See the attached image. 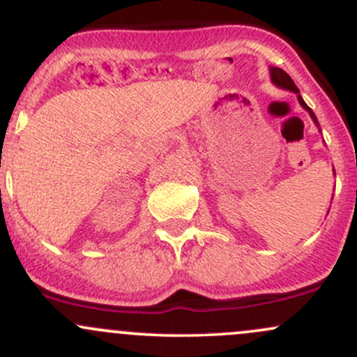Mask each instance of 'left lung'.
Wrapping results in <instances>:
<instances>
[{
  "label": "left lung",
  "instance_id": "obj_1",
  "mask_svg": "<svg viewBox=\"0 0 357 357\" xmlns=\"http://www.w3.org/2000/svg\"><path fill=\"white\" fill-rule=\"evenodd\" d=\"M270 74H271V81H273V84H276V86H278V87H283V89H288V91H291V92H298L297 86H295V82L291 81V77L287 74L285 70L278 69V67H271ZM298 101H300V104H302V106H303V109H307L308 113H310L312 119H314V123H315V125H317V118H315V114L312 113L310 107L307 106L305 101H303V99L300 98V96H298Z\"/></svg>",
  "mask_w": 357,
  "mask_h": 357
}]
</instances>
